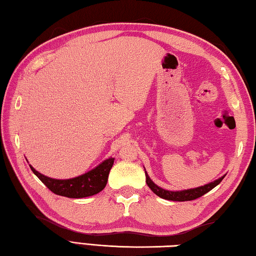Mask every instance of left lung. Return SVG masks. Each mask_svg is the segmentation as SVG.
<instances>
[{
    "instance_id": "left-lung-1",
    "label": "left lung",
    "mask_w": 256,
    "mask_h": 256,
    "mask_svg": "<svg viewBox=\"0 0 256 256\" xmlns=\"http://www.w3.org/2000/svg\"><path fill=\"white\" fill-rule=\"evenodd\" d=\"M223 177H220V180H215L210 184H207L204 186L197 187V188H192V190H180V192H170V190H162V188L158 187L156 184H154V182L149 178L148 174L146 172V182L148 187L155 192V194L159 197H162L164 200H175V202H186V200H194L198 197L205 195L206 192H208L210 190H213L215 186H218L220 182L223 180Z\"/></svg>"
}]
</instances>
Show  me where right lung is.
Masks as SVG:
<instances>
[{
  "instance_id": "right-lung-1",
  "label": "right lung",
  "mask_w": 256,
  "mask_h": 256,
  "mask_svg": "<svg viewBox=\"0 0 256 256\" xmlns=\"http://www.w3.org/2000/svg\"><path fill=\"white\" fill-rule=\"evenodd\" d=\"M114 158L106 159L94 170L88 172L84 175L71 178V180H53L36 172L30 166L34 175L44 184L49 190L56 195L66 196L69 198H82L98 194L107 185L109 172L114 165Z\"/></svg>"
}]
</instances>
